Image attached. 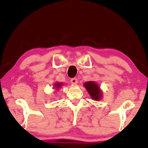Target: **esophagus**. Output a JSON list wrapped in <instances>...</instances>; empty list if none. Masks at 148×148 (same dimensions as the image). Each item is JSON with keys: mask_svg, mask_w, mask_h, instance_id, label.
<instances>
[{"mask_svg": "<svg viewBox=\"0 0 148 148\" xmlns=\"http://www.w3.org/2000/svg\"><path fill=\"white\" fill-rule=\"evenodd\" d=\"M71 82L72 85H76L77 83V78H72L71 79Z\"/></svg>", "mask_w": 148, "mask_h": 148, "instance_id": "34e87169", "label": "esophagus"}]
</instances>
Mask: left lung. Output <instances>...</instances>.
<instances>
[{"label": "left lung", "instance_id": "obj_1", "mask_svg": "<svg viewBox=\"0 0 148 148\" xmlns=\"http://www.w3.org/2000/svg\"><path fill=\"white\" fill-rule=\"evenodd\" d=\"M84 86L86 89L90 96L94 101H100L102 98V91L101 87L96 82L89 81L85 82Z\"/></svg>", "mask_w": 148, "mask_h": 148}]
</instances>
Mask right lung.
Here are the masks:
<instances>
[{"mask_svg": "<svg viewBox=\"0 0 148 148\" xmlns=\"http://www.w3.org/2000/svg\"><path fill=\"white\" fill-rule=\"evenodd\" d=\"M63 86V83H60V82H56V84H54L53 86V88L57 89V91L59 90V89H61V87Z\"/></svg>", "mask_w": 148, "mask_h": 148, "instance_id": "1", "label": "right lung"}]
</instances>
